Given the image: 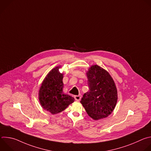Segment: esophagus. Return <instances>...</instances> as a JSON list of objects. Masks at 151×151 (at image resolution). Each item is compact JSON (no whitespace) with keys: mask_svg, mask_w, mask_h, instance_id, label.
Segmentation results:
<instances>
[{"mask_svg":"<svg viewBox=\"0 0 151 151\" xmlns=\"http://www.w3.org/2000/svg\"><path fill=\"white\" fill-rule=\"evenodd\" d=\"M74 98H75V100H76V101H80L81 99V97L79 95V96H75Z\"/></svg>","mask_w":151,"mask_h":151,"instance_id":"esophagus-1","label":"esophagus"}]
</instances>
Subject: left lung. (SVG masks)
<instances>
[{
  "instance_id": "left-lung-1",
  "label": "left lung",
  "mask_w": 151,
  "mask_h": 151,
  "mask_svg": "<svg viewBox=\"0 0 151 151\" xmlns=\"http://www.w3.org/2000/svg\"><path fill=\"white\" fill-rule=\"evenodd\" d=\"M86 75L90 91L80 102L93 119L105 118L112 114L117 103L115 83L109 73L97 64L91 66Z\"/></svg>"
}]
</instances>
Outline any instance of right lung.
Instances as JSON below:
<instances>
[{
    "label": "right lung",
    "mask_w": 151,
    "mask_h": 151,
    "mask_svg": "<svg viewBox=\"0 0 151 151\" xmlns=\"http://www.w3.org/2000/svg\"><path fill=\"white\" fill-rule=\"evenodd\" d=\"M61 66L53 68L43 80L39 90V101L42 108L54 115L65 110L73 103V97L63 91V73L59 72Z\"/></svg>",
    "instance_id": "1"
}]
</instances>
